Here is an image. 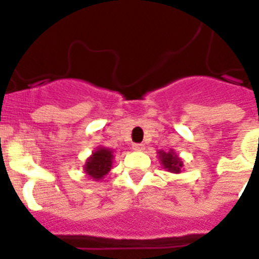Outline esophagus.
Listing matches in <instances>:
<instances>
[{
	"label": "esophagus",
	"mask_w": 259,
	"mask_h": 259,
	"mask_svg": "<svg viewBox=\"0 0 259 259\" xmlns=\"http://www.w3.org/2000/svg\"><path fill=\"white\" fill-rule=\"evenodd\" d=\"M132 149L136 150V152H143V150H145V145L144 144H134Z\"/></svg>",
	"instance_id": "obj_1"
}]
</instances>
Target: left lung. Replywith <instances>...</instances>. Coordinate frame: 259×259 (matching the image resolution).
I'll return each instance as SVG.
<instances>
[{"label": "left lung", "mask_w": 259, "mask_h": 259, "mask_svg": "<svg viewBox=\"0 0 259 259\" xmlns=\"http://www.w3.org/2000/svg\"><path fill=\"white\" fill-rule=\"evenodd\" d=\"M158 159L161 162V166L164 170L172 174H180L184 166L182 158L176 154L175 150L170 149L168 152H163V150H158Z\"/></svg>", "instance_id": "obj_1"}]
</instances>
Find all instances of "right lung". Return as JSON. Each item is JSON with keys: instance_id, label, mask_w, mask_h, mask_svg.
Segmentation results:
<instances>
[{"instance_id": "add662e5", "label": "right lung", "mask_w": 259, "mask_h": 259, "mask_svg": "<svg viewBox=\"0 0 259 259\" xmlns=\"http://www.w3.org/2000/svg\"><path fill=\"white\" fill-rule=\"evenodd\" d=\"M114 152L105 146H98L97 149L91 154V157L87 158L85 164H84V172L91 178V179L100 182L109 174V171L113 167Z\"/></svg>"}]
</instances>
